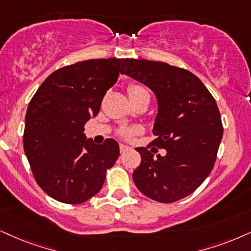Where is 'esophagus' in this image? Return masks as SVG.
<instances>
[{"mask_svg":"<svg viewBox=\"0 0 251 251\" xmlns=\"http://www.w3.org/2000/svg\"><path fill=\"white\" fill-rule=\"evenodd\" d=\"M130 149H131V148L128 147V145L120 144V150H121V152H126V151H128V150H130Z\"/></svg>","mask_w":251,"mask_h":251,"instance_id":"1","label":"esophagus"}]
</instances>
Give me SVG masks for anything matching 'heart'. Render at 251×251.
<instances>
[{
	"instance_id": "heart-1",
	"label": "heart",
	"mask_w": 251,
	"mask_h": 251,
	"mask_svg": "<svg viewBox=\"0 0 251 251\" xmlns=\"http://www.w3.org/2000/svg\"><path fill=\"white\" fill-rule=\"evenodd\" d=\"M147 92L143 87H141V86H137V85H131L129 86L128 88V93H129V97L130 95H137V94H141V93H144ZM137 131V129H123L122 131H121V134H122L125 137H130L132 134H135V132Z\"/></svg>"
}]
</instances>
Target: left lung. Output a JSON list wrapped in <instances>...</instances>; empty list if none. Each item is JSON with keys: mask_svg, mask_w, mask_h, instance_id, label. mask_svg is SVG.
Instances as JSON below:
<instances>
[{"mask_svg": "<svg viewBox=\"0 0 251 251\" xmlns=\"http://www.w3.org/2000/svg\"><path fill=\"white\" fill-rule=\"evenodd\" d=\"M121 73L153 92L158 110L151 144L166 150L153 158L147 148H136L141 164L132 172L135 185L158 202L190 196L211 173L224 135L214 98L190 71L162 61L125 59Z\"/></svg>", "mask_w": 251, "mask_h": 251, "instance_id": "1", "label": "left lung"}]
</instances>
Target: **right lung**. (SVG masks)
Here are the masks:
<instances>
[{
	"mask_svg": "<svg viewBox=\"0 0 251 251\" xmlns=\"http://www.w3.org/2000/svg\"><path fill=\"white\" fill-rule=\"evenodd\" d=\"M123 59H91L50 74L31 99L23 145L33 177L54 200L81 203L101 190L106 170L119 158V143L95 144L83 126L100 110L119 79Z\"/></svg>",
	"mask_w": 251,
	"mask_h": 251,
	"instance_id": "right-lung-1",
	"label": "right lung"
}]
</instances>
